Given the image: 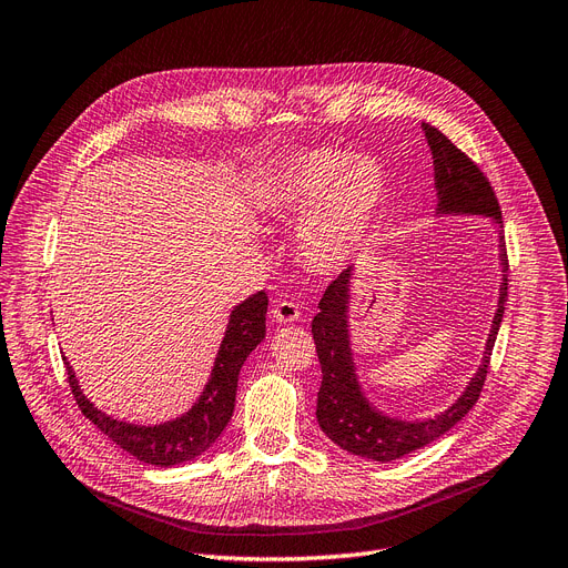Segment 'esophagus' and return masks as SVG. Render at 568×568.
I'll list each match as a JSON object with an SVG mask.
<instances>
[{
	"instance_id": "1",
	"label": "esophagus",
	"mask_w": 568,
	"mask_h": 568,
	"mask_svg": "<svg viewBox=\"0 0 568 568\" xmlns=\"http://www.w3.org/2000/svg\"><path fill=\"white\" fill-rule=\"evenodd\" d=\"M300 316H302V311H300V306H297L295 302H290V300H273L271 318L276 321V323H281V325L295 323V321H300Z\"/></svg>"
}]
</instances>
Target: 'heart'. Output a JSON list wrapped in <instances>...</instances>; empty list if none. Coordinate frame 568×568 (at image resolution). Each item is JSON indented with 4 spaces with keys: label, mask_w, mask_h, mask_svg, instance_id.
<instances>
[{
    "label": "heart",
    "mask_w": 568,
    "mask_h": 568,
    "mask_svg": "<svg viewBox=\"0 0 568 568\" xmlns=\"http://www.w3.org/2000/svg\"><path fill=\"white\" fill-rule=\"evenodd\" d=\"M384 196L379 161L318 146L285 161L266 189L264 205L281 220H302V260L313 271L334 273L365 243Z\"/></svg>",
    "instance_id": "obj_1"
}]
</instances>
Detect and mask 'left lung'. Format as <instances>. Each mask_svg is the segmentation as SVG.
Returning <instances> with one entry per match:
<instances>
[{
    "label": "left lung",
    "mask_w": 568,
    "mask_h": 568,
    "mask_svg": "<svg viewBox=\"0 0 568 568\" xmlns=\"http://www.w3.org/2000/svg\"><path fill=\"white\" fill-rule=\"evenodd\" d=\"M424 133L435 165L437 215H485L491 217L500 229V205L485 173L447 135L439 133L435 125L424 123ZM498 241L503 283L491 332L487 337L485 353H481V365L466 390L458 395V400L449 409L435 414L433 418H424V422H403V418L386 416L367 400L358 382V374H355L348 332L353 268L348 266L327 285L318 304L321 311L313 316L311 332L323 369L316 416L323 433L334 445L353 456L386 464V460H395L435 443L437 437L452 430L473 409L487 379L494 342L508 300L506 243H503V236H498Z\"/></svg>",
    "instance_id": "obj_1"
}]
</instances>
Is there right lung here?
Instances as JSON below:
<instances>
[{"label": "right lung", "mask_w": 568, "mask_h": 568, "mask_svg": "<svg viewBox=\"0 0 568 568\" xmlns=\"http://www.w3.org/2000/svg\"><path fill=\"white\" fill-rule=\"evenodd\" d=\"M266 306L268 297L264 290L234 306L213 372H210V379L201 397L192 405V409L173 418V422L159 426L125 424L100 412L79 388L68 358H62L65 361L68 382L81 414L93 426H98V430L108 435L112 443L142 460V464L171 468L184 464V460H194L215 443L226 428L231 414H234L241 367L266 334Z\"/></svg>", "instance_id": "right-lung-1"}]
</instances>
